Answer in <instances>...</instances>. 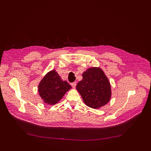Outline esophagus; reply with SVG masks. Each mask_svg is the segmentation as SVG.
Listing matches in <instances>:
<instances>
[{"label":"esophagus","mask_w":151,"mask_h":151,"mask_svg":"<svg viewBox=\"0 0 151 151\" xmlns=\"http://www.w3.org/2000/svg\"><path fill=\"white\" fill-rule=\"evenodd\" d=\"M71 86H72V88H76V82H74V83H72V84H71Z\"/></svg>","instance_id":"1"}]
</instances>
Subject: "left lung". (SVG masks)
<instances>
[{"instance_id": "1", "label": "left lung", "mask_w": 151, "mask_h": 151, "mask_svg": "<svg viewBox=\"0 0 151 151\" xmlns=\"http://www.w3.org/2000/svg\"><path fill=\"white\" fill-rule=\"evenodd\" d=\"M87 106L98 109L106 104L111 96L109 80L101 68L91 67L83 74V79L76 86Z\"/></svg>"}]
</instances>
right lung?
Wrapping results in <instances>:
<instances>
[{
  "label": "right lung",
  "mask_w": 151,
  "mask_h": 151,
  "mask_svg": "<svg viewBox=\"0 0 151 151\" xmlns=\"http://www.w3.org/2000/svg\"><path fill=\"white\" fill-rule=\"evenodd\" d=\"M70 85L62 81L55 70L48 72L40 81L38 93L43 102L53 105L57 103L70 89Z\"/></svg>",
  "instance_id": "1"
}]
</instances>
